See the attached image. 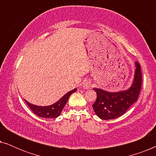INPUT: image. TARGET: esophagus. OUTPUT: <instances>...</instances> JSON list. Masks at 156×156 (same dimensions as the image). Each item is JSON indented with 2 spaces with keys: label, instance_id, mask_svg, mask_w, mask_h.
I'll list each match as a JSON object with an SVG mask.
<instances>
[{
  "label": "esophagus",
  "instance_id": "obj_1",
  "mask_svg": "<svg viewBox=\"0 0 156 156\" xmlns=\"http://www.w3.org/2000/svg\"><path fill=\"white\" fill-rule=\"evenodd\" d=\"M90 87H91V81L88 80H85L84 84H83V89L87 90V89L90 88Z\"/></svg>",
  "mask_w": 156,
  "mask_h": 156
}]
</instances>
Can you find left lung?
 I'll list each match as a JSON object with an SVG mask.
<instances>
[{
	"label": "left lung",
	"instance_id": "obj_1",
	"mask_svg": "<svg viewBox=\"0 0 156 156\" xmlns=\"http://www.w3.org/2000/svg\"><path fill=\"white\" fill-rule=\"evenodd\" d=\"M141 83V70L139 63L136 62L133 81L127 89L113 92L93 88L97 95L92 106L95 114L103 120H112L122 116L137 101Z\"/></svg>",
	"mask_w": 156,
	"mask_h": 156
}]
</instances>
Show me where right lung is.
Returning <instances> with one entry per match:
<instances>
[{
  "label": "right lung",
  "mask_w": 156,
  "mask_h": 156,
  "mask_svg": "<svg viewBox=\"0 0 156 156\" xmlns=\"http://www.w3.org/2000/svg\"><path fill=\"white\" fill-rule=\"evenodd\" d=\"M77 91V89H74L72 90L68 91L62 97L60 98L58 101L55 102L52 105L49 106H37L30 103L25 99V101L26 102L27 106L30 108L33 111L34 114L37 115L39 117L44 119H55L58 117L61 114V112L65 107L66 103L69 99L70 95L72 93L75 92Z\"/></svg>",
  "instance_id": "add662e5"
}]
</instances>
